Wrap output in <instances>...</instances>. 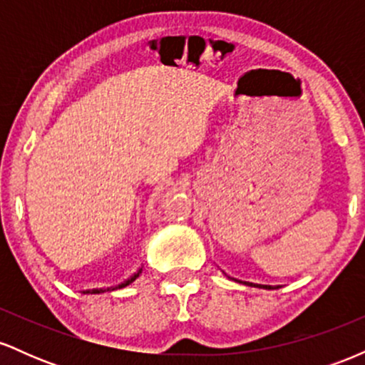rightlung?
<instances>
[{"label":"right lung","mask_w":365,"mask_h":365,"mask_svg":"<svg viewBox=\"0 0 365 365\" xmlns=\"http://www.w3.org/2000/svg\"><path fill=\"white\" fill-rule=\"evenodd\" d=\"M140 273H142V267H140L139 271H137V273H133V276H130V278L127 279V282H123L121 284H118V288H123V287H127V284H130L132 282H135V279L139 278V274H140Z\"/></svg>","instance_id":"right-lung-1"}]
</instances>
